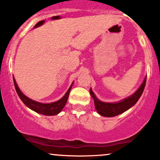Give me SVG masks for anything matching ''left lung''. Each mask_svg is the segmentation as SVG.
<instances>
[{
	"mask_svg": "<svg viewBox=\"0 0 160 160\" xmlns=\"http://www.w3.org/2000/svg\"><path fill=\"white\" fill-rule=\"evenodd\" d=\"M146 80H147V77H145L143 83L134 94L121 100V101L117 102H105L100 101L92 92V89H90L89 93L94 100L96 110L100 115L104 117L116 116V115H120L123 112L127 111L131 107L134 106L137 102L139 100L140 97L143 93V89H144Z\"/></svg>",
	"mask_w": 160,
	"mask_h": 160,
	"instance_id": "obj_1",
	"label": "left lung"
}]
</instances>
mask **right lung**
<instances>
[{"label": "right lung", "instance_id": "1", "mask_svg": "<svg viewBox=\"0 0 160 160\" xmlns=\"http://www.w3.org/2000/svg\"><path fill=\"white\" fill-rule=\"evenodd\" d=\"M13 82H14L16 91H17L19 97H20V99L22 100V102H23L28 108H29L30 109L32 110V111L37 112L38 114H41V115H48V116L58 115V114L60 113L61 110L64 108V106H65L67 103V101H68V96H69L70 92H71V87L73 83V82L71 85V87L68 89V90L67 91L65 95H64L61 99L51 103H42L29 99V97H27V96L22 93V92H21L20 88L18 87V86H17V82H16L14 77H13Z\"/></svg>", "mask_w": 160, "mask_h": 160}]
</instances>
